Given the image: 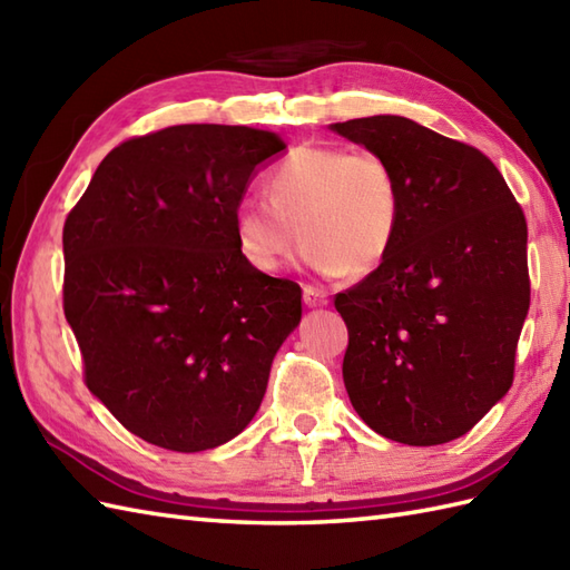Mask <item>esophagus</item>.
Returning <instances> with one entry per match:
<instances>
[{"instance_id":"obj_1","label":"esophagus","mask_w":570,"mask_h":570,"mask_svg":"<svg viewBox=\"0 0 570 570\" xmlns=\"http://www.w3.org/2000/svg\"><path fill=\"white\" fill-rule=\"evenodd\" d=\"M304 304L311 308L328 306V292H323L318 286H304Z\"/></svg>"}]
</instances>
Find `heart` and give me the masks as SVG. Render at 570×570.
Instances as JSON below:
<instances>
[{
  "label": "heart",
  "instance_id": "heart-1",
  "mask_svg": "<svg viewBox=\"0 0 570 570\" xmlns=\"http://www.w3.org/2000/svg\"><path fill=\"white\" fill-rule=\"evenodd\" d=\"M272 198L237 205L242 257L274 274L294 257L325 276H362L390 257L402 223V186L382 154L343 147H301L269 176Z\"/></svg>",
  "mask_w": 570,
  "mask_h": 570
}]
</instances>
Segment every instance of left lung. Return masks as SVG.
I'll list each match as a JSON object with an SVG mask.
<instances>
[{"mask_svg":"<svg viewBox=\"0 0 570 570\" xmlns=\"http://www.w3.org/2000/svg\"><path fill=\"white\" fill-rule=\"evenodd\" d=\"M331 127L382 154L402 186L390 257L335 296L350 402L390 441L460 439L514 382L531 294L522 205L480 149L406 117Z\"/></svg>","mask_w":570,"mask_h":570,"instance_id":"obj_1","label":"left lung"}]
</instances>
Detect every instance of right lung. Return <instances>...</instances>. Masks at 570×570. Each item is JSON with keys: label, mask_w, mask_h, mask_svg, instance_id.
<instances>
[{"label": "right lung", "mask_w": 570, "mask_h": 570, "mask_svg": "<svg viewBox=\"0 0 570 570\" xmlns=\"http://www.w3.org/2000/svg\"><path fill=\"white\" fill-rule=\"evenodd\" d=\"M266 129L176 125L105 156L63 225V311L88 390L147 443L208 451L247 426L301 286L242 257L235 213L284 151Z\"/></svg>", "instance_id": "obj_1"}]
</instances>
